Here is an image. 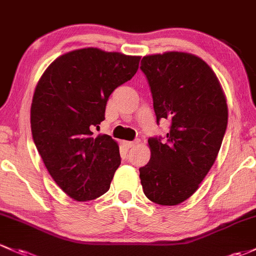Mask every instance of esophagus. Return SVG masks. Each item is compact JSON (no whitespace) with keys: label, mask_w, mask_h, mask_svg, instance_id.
Returning <instances> with one entry per match:
<instances>
[{"label":"esophagus","mask_w":256,"mask_h":256,"mask_svg":"<svg viewBox=\"0 0 256 256\" xmlns=\"http://www.w3.org/2000/svg\"><path fill=\"white\" fill-rule=\"evenodd\" d=\"M138 140H136V142H127V140H124V142H123V145H124L126 148H127V149H130V148H134L136 146V144H138Z\"/></svg>","instance_id":"34e87169"}]
</instances>
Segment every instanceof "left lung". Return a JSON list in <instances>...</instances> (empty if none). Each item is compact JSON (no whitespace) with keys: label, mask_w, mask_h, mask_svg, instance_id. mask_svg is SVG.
I'll return each instance as SVG.
<instances>
[{"label":"left lung","mask_w":256,"mask_h":256,"mask_svg":"<svg viewBox=\"0 0 256 256\" xmlns=\"http://www.w3.org/2000/svg\"><path fill=\"white\" fill-rule=\"evenodd\" d=\"M140 70L158 123L171 120L167 142L148 140L151 158L139 168L140 183L152 202L178 205L196 192L216 160L228 122L226 96L210 66L188 52L149 54Z\"/></svg>","instance_id":"1"}]
</instances>
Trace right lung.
<instances>
[{"instance_id":"1","label":"right lung","mask_w":256,"mask_h":256,"mask_svg":"<svg viewBox=\"0 0 256 256\" xmlns=\"http://www.w3.org/2000/svg\"><path fill=\"white\" fill-rule=\"evenodd\" d=\"M140 56L96 48L62 54L46 68L30 108L32 134L57 186L76 202L105 194L120 164V148L107 134L92 136L105 120L114 89L130 80Z\"/></svg>"}]
</instances>
